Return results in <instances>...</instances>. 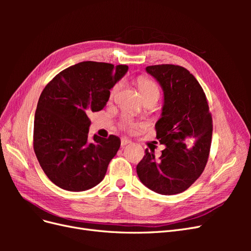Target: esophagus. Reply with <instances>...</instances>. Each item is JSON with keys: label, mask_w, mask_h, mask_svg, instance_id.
Segmentation results:
<instances>
[{"label": "esophagus", "mask_w": 251, "mask_h": 251, "mask_svg": "<svg viewBox=\"0 0 251 251\" xmlns=\"http://www.w3.org/2000/svg\"><path fill=\"white\" fill-rule=\"evenodd\" d=\"M130 143H131L130 139H127L126 137L121 138V147H126V146H127V144H130Z\"/></svg>", "instance_id": "obj_1"}]
</instances>
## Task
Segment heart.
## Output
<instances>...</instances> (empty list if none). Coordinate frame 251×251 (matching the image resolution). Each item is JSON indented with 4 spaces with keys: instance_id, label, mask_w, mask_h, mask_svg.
<instances>
[{
    "instance_id": "1",
    "label": "heart",
    "mask_w": 251,
    "mask_h": 251,
    "mask_svg": "<svg viewBox=\"0 0 251 251\" xmlns=\"http://www.w3.org/2000/svg\"><path fill=\"white\" fill-rule=\"evenodd\" d=\"M137 86L139 89V92L142 98H146L149 96H155V97H159V88L157 86V83L150 79L149 77L146 76H139L137 78ZM119 89V85L114 86L111 89V92H110V96L113 97L114 95L116 94V92Z\"/></svg>"
}]
</instances>
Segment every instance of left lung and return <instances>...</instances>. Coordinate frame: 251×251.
<instances>
[{
    "mask_svg": "<svg viewBox=\"0 0 251 251\" xmlns=\"http://www.w3.org/2000/svg\"><path fill=\"white\" fill-rule=\"evenodd\" d=\"M147 72L163 90L162 114L155 128L165 149L158 159L147 149L136 170L151 191L180 194L201 176L208 160L212 135L208 101L198 80L183 67L155 65L147 67Z\"/></svg>",
    "mask_w": 251,
    "mask_h": 251,
    "instance_id": "left-lung-1",
    "label": "left lung"
}]
</instances>
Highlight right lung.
Wrapping results in <instances>:
<instances>
[{
  "label": "right lung",
  "instance_id": "add662e5",
  "mask_svg": "<svg viewBox=\"0 0 251 251\" xmlns=\"http://www.w3.org/2000/svg\"><path fill=\"white\" fill-rule=\"evenodd\" d=\"M126 65L82 62L45 87L34 115L33 149L41 168L58 187L87 191L104 178L120 147L117 136L88 140L89 114L104 108Z\"/></svg>",
  "mask_w": 251,
  "mask_h": 251
}]
</instances>
